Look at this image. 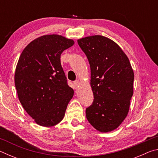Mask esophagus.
I'll return each mask as SVG.
<instances>
[{"label": "esophagus", "instance_id": "34e87169", "mask_svg": "<svg viewBox=\"0 0 158 158\" xmlns=\"http://www.w3.org/2000/svg\"><path fill=\"white\" fill-rule=\"evenodd\" d=\"M73 84L74 85V87H75V89H77L79 85V80H76V81H74L73 82Z\"/></svg>", "mask_w": 158, "mask_h": 158}]
</instances>
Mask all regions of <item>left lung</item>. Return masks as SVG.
Segmentation results:
<instances>
[{"label": "left lung", "instance_id": "8db88e82", "mask_svg": "<svg viewBox=\"0 0 158 158\" xmlns=\"http://www.w3.org/2000/svg\"><path fill=\"white\" fill-rule=\"evenodd\" d=\"M90 67L94 95L85 109L87 120L101 132H111L127 116L133 95L134 73L130 60L118 45L102 35L77 40Z\"/></svg>", "mask_w": 158, "mask_h": 158}]
</instances>
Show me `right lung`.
<instances>
[{
    "instance_id": "add662e5",
    "label": "right lung",
    "mask_w": 158,
    "mask_h": 158,
    "mask_svg": "<svg viewBox=\"0 0 158 158\" xmlns=\"http://www.w3.org/2000/svg\"><path fill=\"white\" fill-rule=\"evenodd\" d=\"M74 43L59 35L41 36L25 47L18 60L15 83L19 100L41 126H53L62 121L73 97L60 55Z\"/></svg>"
}]
</instances>
